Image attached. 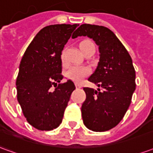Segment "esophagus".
<instances>
[{"instance_id":"34e87169","label":"esophagus","mask_w":153,"mask_h":153,"mask_svg":"<svg viewBox=\"0 0 153 153\" xmlns=\"http://www.w3.org/2000/svg\"><path fill=\"white\" fill-rule=\"evenodd\" d=\"M75 87H76V88H82L81 84H79V83H75Z\"/></svg>"}]
</instances>
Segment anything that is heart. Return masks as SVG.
<instances>
[{
    "label": "heart",
    "instance_id": "obj_1",
    "mask_svg": "<svg viewBox=\"0 0 153 153\" xmlns=\"http://www.w3.org/2000/svg\"><path fill=\"white\" fill-rule=\"evenodd\" d=\"M86 44H93L91 41L86 40L80 43V47H83ZM61 58L63 60V55L61 56ZM91 72V70L88 66L84 65H75V66L70 67L69 70L66 71V77L69 79L72 80L75 83H80L82 80L88 76Z\"/></svg>",
    "mask_w": 153,
    "mask_h": 153
}]
</instances>
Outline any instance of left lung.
<instances>
[{"instance_id":"left-lung-1","label":"left lung","mask_w":153,"mask_h":153,"mask_svg":"<svg viewBox=\"0 0 153 153\" xmlns=\"http://www.w3.org/2000/svg\"><path fill=\"white\" fill-rule=\"evenodd\" d=\"M88 37L98 46L99 62L88 81L97 90L83 88L86 100L81 111L84 125L90 130L104 132L120 122L134 92L135 70L129 54L111 30L104 26L80 25L72 36Z\"/></svg>"}]
</instances>
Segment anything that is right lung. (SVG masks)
Instances as JSON below:
<instances>
[{
  "label": "right lung",
  "instance_id": "right-lung-1",
  "mask_svg": "<svg viewBox=\"0 0 153 153\" xmlns=\"http://www.w3.org/2000/svg\"><path fill=\"white\" fill-rule=\"evenodd\" d=\"M78 26L63 24L45 27L22 57L16 79L17 99L27 121L39 130H52L61 124L75 89L72 80L57 83L63 79L61 52Z\"/></svg>",
  "mask_w": 153,
  "mask_h": 153
}]
</instances>
